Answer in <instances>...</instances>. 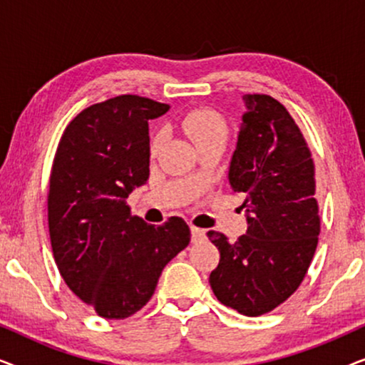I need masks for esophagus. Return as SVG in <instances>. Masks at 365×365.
Returning <instances> with one entry per match:
<instances>
[{
    "label": "esophagus",
    "mask_w": 365,
    "mask_h": 365,
    "mask_svg": "<svg viewBox=\"0 0 365 365\" xmlns=\"http://www.w3.org/2000/svg\"><path fill=\"white\" fill-rule=\"evenodd\" d=\"M206 239V231L201 227H196V226H191V241L192 242H201Z\"/></svg>",
    "instance_id": "34e87169"
}]
</instances>
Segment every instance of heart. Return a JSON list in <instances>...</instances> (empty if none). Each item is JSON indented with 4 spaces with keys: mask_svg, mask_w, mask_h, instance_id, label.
<instances>
[{
    "mask_svg": "<svg viewBox=\"0 0 365 365\" xmlns=\"http://www.w3.org/2000/svg\"><path fill=\"white\" fill-rule=\"evenodd\" d=\"M181 128L187 136L192 138L197 146L211 141V139L226 138L224 119L212 109H192L181 119ZM159 146H161V136H156L153 139V151H156Z\"/></svg>",
    "mask_w": 365,
    "mask_h": 365,
    "instance_id": "heart-1",
    "label": "heart"
}]
</instances>
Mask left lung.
<instances>
[{"mask_svg": "<svg viewBox=\"0 0 365 365\" xmlns=\"http://www.w3.org/2000/svg\"><path fill=\"white\" fill-rule=\"evenodd\" d=\"M229 184L244 194L247 231L236 242L209 231L221 259L209 276L224 306L256 317L299 287L321 231L314 163L306 139L281 103L266 94L242 96Z\"/></svg>", "mask_w": 365, "mask_h": 365, "instance_id": "obj_1", "label": "left lung"}]
</instances>
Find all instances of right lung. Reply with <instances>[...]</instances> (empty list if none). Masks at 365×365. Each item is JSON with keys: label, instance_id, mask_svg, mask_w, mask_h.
Returning <instances> with one entry per match:
<instances>
[{"label": "right lung", "instance_id": "add662e5", "mask_svg": "<svg viewBox=\"0 0 365 365\" xmlns=\"http://www.w3.org/2000/svg\"><path fill=\"white\" fill-rule=\"evenodd\" d=\"M168 111L169 104L124 94L79 113L58 144L48 194L54 261L104 319L146 306L164 266L191 241L182 217L154 226L126 206L149 178V119Z\"/></svg>", "mask_w": 365, "mask_h": 365}]
</instances>
